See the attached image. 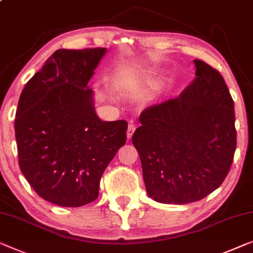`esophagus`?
<instances>
[{"mask_svg": "<svg viewBox=\"0 0 253 253\" xmlns=\"http://www.w3.org/2000/svg\"><path fill=\"white\" fill-rule=\"evenodd\" d=\"M135 129H136V125H135L133 122H130L129 125H128V129H127V137L128 138H131Z\"/></svg>", "mask_w": 253, "mask_h": 253, "instance_id": "esophagus-1", "label": "esophagus"}]
</instances>
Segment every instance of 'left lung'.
<instances>
[{
  "label": "left lung",
  "mask_w": 253,
  "mask_h": 253,
  "mask_svg": "<svg viewBox=\"0 0 253 253\" xmlns=\"http://www.w3.org/2000/svg\"><path fill=\"white\" fill-rule=\"evenodd\" d=\"M194 81L178 97L146 108L133 144L149 197L185 205L217 190L236 150L234 101L218 70L194 60Z\"/></svg>",
  "instance_id": "8db88e82"
}]
</instances>
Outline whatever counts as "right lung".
Listing matches in <instances>:
<instances>
[{
    "mask_svg": "<svg viewBox=\"0 0 253 253\" xmlns=\"http://www.w3.org/2000/svg\"><path fill=\"white\" fill-rule=\"evenodd\" d=\"M105 51H55L19 99V167L34 191L56 206L82 207L96 200L105 168L126 143V120L102 122L87 87Z\"/></svg>",
    "mask_w": 253,
    "mask_h": 253,
    "instance_id": "1",
    "label": "right lung"
}]
</instances>
